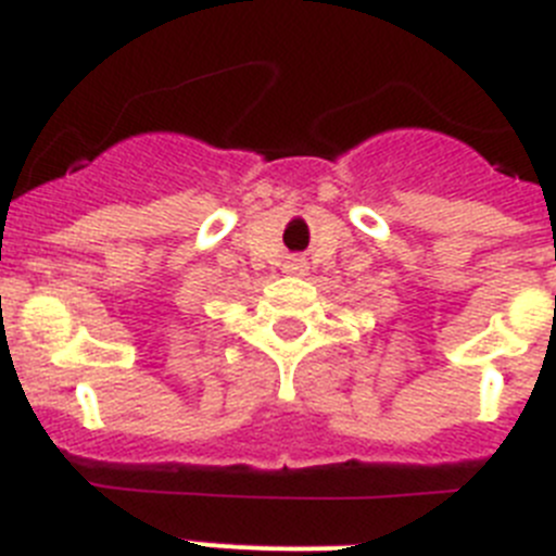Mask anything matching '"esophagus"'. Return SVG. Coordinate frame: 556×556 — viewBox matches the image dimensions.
I'll use <instances>...</instances> for the list:
<instances>
[{"label": "esophagus", "instance_id": "esophagus-1", "mask_svg": "<svg viewBox=\"0 0 556 556\" xmlns=\"http://www.w3.org/2000/svg\"><path fill=\"white\" fill-rule=\"evenodd\" d=\"M305 269H308V264L303 256H289V262L283 264V273L289 275H305Z\"/></svg>", "mask_w": 556, "mask_h": 556}]
</instances>
